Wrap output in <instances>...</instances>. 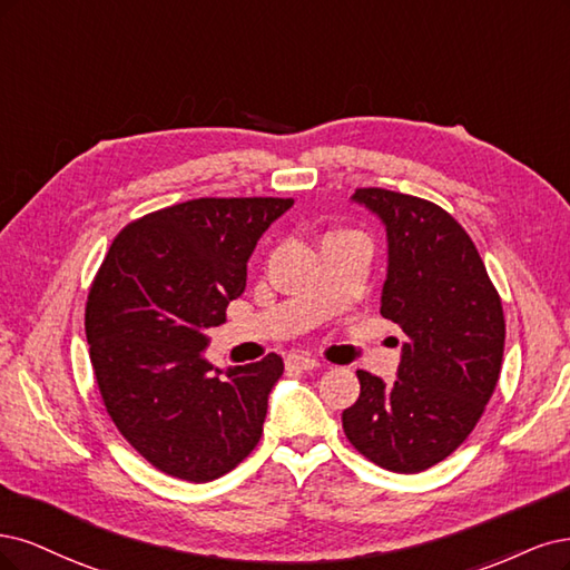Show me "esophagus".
I'll list each match as a JSON object with an SVG mask.
<instances>
[{
  "mask_svg": "<svg viewBox=\"0 0 570 570\" xmlns=\"http://www.w3.org/2000/svg\"><path fill=\"white\" fill-rule=\"evenodd\" d=\"M286 364L293 366V370H305V372L317 370V366H322V362L317 357H312L307 353H293V355H288Z\"/></svg>",
  "mask_w": 570,
  "mask_h": 570,
  "instance_id": "obj_1",
  "label": "esophagus"
}]
</instances>
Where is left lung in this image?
Listing matches in <instances>:
<instances>
[{"instance_id":"1","label":"left lung","mask_w":570,"mask_h":570,"mask_svg":"<svg viewBox=\"0 0 570 570\" xmlns=\"http://www.w3.org/2000/svg\"><path fill=\"white\" fill-rule=\"evenodd\" d=\"M389 238L381 315L405 332L397 381L357 372L343 431L370 462L419 473L464 443L498 385L504 312L471 236L431 200L357 189ZM397 343V341H395Z\"/></svg>"}]
</instances>
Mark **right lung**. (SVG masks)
I'll return each mask as SVG.
<instances>
[{
	"mask_svg": "<svg viewBox=\"0 0 570 570\" xmlns=\"http://www.w3.org/2000/svg\"><path fill=\"white\" fill-rule=\"evenodd\" d=\"M293 198H194L127 225L91 282L85 332L108 416L146 462L208 483L258 445L279 355L217 370L208 328L246 288L258 238Z\"/></svg>",
	"mask_w": 570,
	"mask_h": 570,
	"instance_id": "1",
	"label": "right lung"
}]
</instances>
